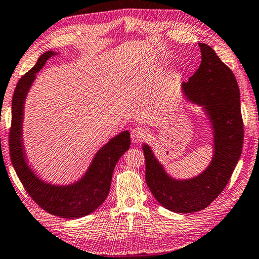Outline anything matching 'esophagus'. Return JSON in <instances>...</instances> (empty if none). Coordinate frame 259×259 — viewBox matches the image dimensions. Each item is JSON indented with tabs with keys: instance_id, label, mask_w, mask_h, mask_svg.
<instances>
[{
	"instance_id": "34e87169",
	"label": "esophagus",
	"mask_w": 259,
	"mask_h": 259,
	"mask_svg": "<svg viewBox=\"0 0 259 259\" xmlns=\"http://www.w3.org/2000/svg\"><path fill=\"white\" fill-rule=\"evenodd\" d=\"M131 138L134 143L142 142L143 140L148 138V131L142 127H136L131 132Z\"/></svg>"
}]
</instances>
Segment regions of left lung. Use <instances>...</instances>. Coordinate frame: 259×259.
I'll use <instances>...</instances> for the list:
<instances>
[{
    "instance_id": "obj_1",
    "label": "left lung",
    "mask_w": 259,
    "mask_h": 259,
    "mask_svg": "<svg viewBox=\"0 0 259 259\" xmlns=\"http://www.w3.org/2000/svg\"><path fill=\"white\" fill-rule=\"evenodd\" d=\"M202 62L198 70L183 82L186 98L202 106L213 128L214 154L202 174L178 180L164 171L149 145L143 144L145 180L154 198L169 211L194 213L207 207L230 180L241 155L243 121L240 91L232 71L206 44L199 42Z\"/></svg>"
}]
</instances>
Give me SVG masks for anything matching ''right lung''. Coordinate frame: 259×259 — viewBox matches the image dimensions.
<instances>
[{
	"instance_id": "right-lung-1",
	"label": "right lung",
	"mask_w": 259,
	"mask_h": 259,
	"mask_svg": "<svg viewBox=\"0 0 259 259\" xmlns=\"http://www.w3.org/2000/svg\"><path fill=\"white\" fill-rule=\"evenodd\" d=\"M56 53L48 51L38 58L36 65L18 81L12 98V121L9 148L13 168L33 201L46 212L64 219L85 217L98 208L108 196L111 177L117 161L130 149L131 136L124 131L96 153L83 177L76 183L58 186L38 178L27 163L22 141L24 100L38 73Z\"/></svg>"
}]
</instances>
